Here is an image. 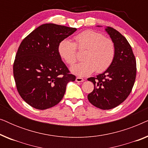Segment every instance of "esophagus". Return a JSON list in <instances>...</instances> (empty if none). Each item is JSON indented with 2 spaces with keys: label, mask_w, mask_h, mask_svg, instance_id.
Wrapping results in <instances>:
<instances>
[{
  "label": "esophagus",
  "mask_w": 148,
  "mask_h": 148,
  "mask_svg": "<svg viewBox=\"0 0 148 148\" xmlns=\"http://www.w3.org/2000/svg\"><path fill=\"white\" fill-rule=\"evenodd\" d=\"M75 81L77 82H84V79L79 77H77L76 78Z\"/></svg>",
  "instance_id": "esophagus-1"
}]
</instances>
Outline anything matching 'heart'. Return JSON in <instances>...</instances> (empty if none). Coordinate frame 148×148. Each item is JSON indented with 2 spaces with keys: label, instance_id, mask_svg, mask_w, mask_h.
Masks as SVG:
<instances>
[{
  "label": "heart",
  "instance_id": "obj_1",
  "mask_svg": "<svg viewBox=\"0 0 148 148\" xmlns=\"http://www.w3.org/2000/svg\"><path fill=\"white\" fill-rule=\"evenodd\" d=\"M75 42L64 39L58 45L60 57L67 64L72 65L77 60V48L85 50L84 61L73 66L71 70L79 76L90 75L96 71L104 72L111 66L116 55V47L112 40L105 38L100 32L88 29L74 36Z\"/></svg>",
  "mask_w": 148,
  "mask_h": 148
}]
</instances>
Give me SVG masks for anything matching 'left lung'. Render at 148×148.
Returning a JSON list of instances; mask_svg holds the SVG:
<instances>
[{
    "label": "left lung",
    "mask_w": 148,
    "mask_h": 148,
    "mask_svg": "<svg viewBox=\"0 0 148 148\" xmlns=\"http://www.w3.org/2000/svg\"><path fill=\"white\" fill-rule=\"evenodd\" d=\"M100 27V26H98ZM116 47V55L111 66L103 73L88 81L94 89L88 95L89 102L102 110L114 108L126 100L136 77V60L126 38L114 28L106 29Z\"/></svg>",
    "instance_id": "obj_1"
}]
</instances>
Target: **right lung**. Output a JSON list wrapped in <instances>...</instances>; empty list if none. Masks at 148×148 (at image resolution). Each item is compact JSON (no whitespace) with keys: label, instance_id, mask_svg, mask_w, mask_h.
Wrapping results in <instances>:
<instances>
[{"label":"right lung","instance_id":"obj_1","mask_svg":"<svg viewBox=\"0 0 148 148\" xmlns=\"http://www.w3.org/2000/svg\"><path fill=\"white\" fill-rule=\"evenodd\" d=\"M76 28L46 23L34 29L21 42L13 64L17 90L26 103L38 110L58 104L66 84L76 77L62 61L58 52L59 42Z\"/></svg>","mask_w":148,"mask_h":148}]
</instances>
